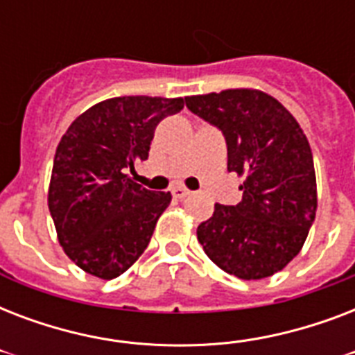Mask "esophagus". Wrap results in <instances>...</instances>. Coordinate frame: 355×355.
<instances>
[{
	"label": "esophagus",
	"mask_w": 355,
	"mask_h": 355,
	"mask_svg": "<svg viewBox=\"0 0 355 355\" xmlns=\"http://www.w3.org/2000/svg\"><path fill=\"white\" fill-rule=\"evenodd\" d=\"M173 197H177V199H184L186 195H189V189H186L184 186H175V188L171 189Z\"/></svg>",
	"instance_id": "1"
}]
</instances>
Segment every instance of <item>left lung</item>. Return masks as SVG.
Returning <instances> with one entry per match:
<instances>
[{"label": "left lung", "instance_id": "left-lung-1", "mask_svg": "<svg viewBox=\"0 0 355 355\" xmlns=\"http://www.w3.org/2000/svg\"><path fill=\"white\" fill-rule=\"evenodd\" d=\"M199 118L223 130L228 171L245 178L236 206H214L197 228L206 256L241 280L282 270L308 237L317 211V178L306 134L293 114L256 88L186 97Z\"/></svg>", "mask_w": 355, "mask_h": 355}]
</instances>
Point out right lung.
Returning a JSON list of instances; mask_svg holds the SVG:
<instances>
[{"instance_id":"add662e5","label":"right lung","mask_w":355,"mask_h":355,"mask_svg":"<svg viewBox=\"0 0 355 355\" xmlns=\"http://www.w3.org/2000/svg\"><path fill=\"white\" fill-rule=\"evenodd\" d=\"M182 108V97H112L58 141L47 206L60 247L88 275L118 278L149 245L171 193L141 188L128 171L147 160L156 125Z\"/></svg>"}]
</instances>
